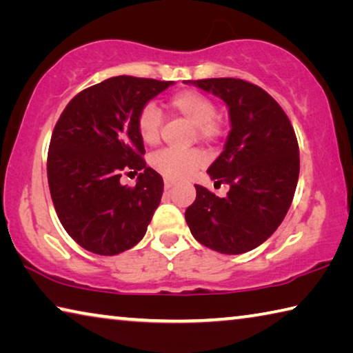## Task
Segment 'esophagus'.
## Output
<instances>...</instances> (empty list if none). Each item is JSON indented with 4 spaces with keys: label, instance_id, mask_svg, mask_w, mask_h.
<instances>
[{
    "label": "esophagus",
    "instance_id": "obj_1",
    "mask_svg": "<svg viewBox=\"0 0 353 353\" xmlns=\"http://www.w3.org/2000/svg\"><path fill=\"white\" fill-rule=\"evenodd\" d=\"M174 183H176V182H174V181H171V179H165V181H163V185H165V188H166V190L171 188L172 185H174Z\"/></svg>",
    "mask_w": 353,
    "mask_h": 353
}]
</instances>
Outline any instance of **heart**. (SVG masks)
<instances>
[{
    "instance_id": "obj_1",
    "label": "heart",
    "mask_w": 353,
    "mask_h": 353,
    "mask_svg": "<svg viewBox=\"0 0 353 353\" xmlns=\"http://www.w3.org/2000/svg\"><path fill=\"white\" fill-rule=\"evenodd\" d=\"M170 107L179 115L193 123L196 137L201 141L213 143L221 135V126L216 119V105L207 94L196 90H182L170 98ZM160 126H162V112L154 103H148L137 115V132L145 145L152 146L159 141ZM205 162V157L199 149L188 151H163L155 152L149 163L152 170L171 181L187 179Z\"/></svg>"
}]
</instances>
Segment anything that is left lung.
I'll return each instance as SVG.
<instances>
[{
	"instance_id": "left-lung-1",
	"label": "left lung",
	"mask_w": 353,
	"mask_h": 353,
	"mask_svg": "<svg viewBox=\"0 0 353 353\" xmlns=\"http://www.w3.org/2000/svg\"><path fill=\"white\" fill-rule=\"evenodd\" d=\"M229 107L224 151L207 170L230 187L225 198L196 185L185 212L191 234L205 248L236 255L265 243L282 224L299 179V145L282 107L263 88L234 77L187 81Z\"/></svg>"
}]
</instances>
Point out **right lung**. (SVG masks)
I'll return each mask as SVG.
<instances>
[{"label": "right lung", "mask_w": 353, "mask_h": 353, "mask_svg": "<svg viewBox=\"0 0 353 353\" xmlns=\"http://www.w3.org/2000/svg\"><path fill=\"white\" fill-rule=\"evenodd\" d=\"M172 81L115 76L70 101L51 135L48 183L63 229L83 249L117 255L146 234L163 179L143 160L137 115ZM140 172L135 188L119 183Z\"/></svg>", "instance_id": "1"}]
</instances>
